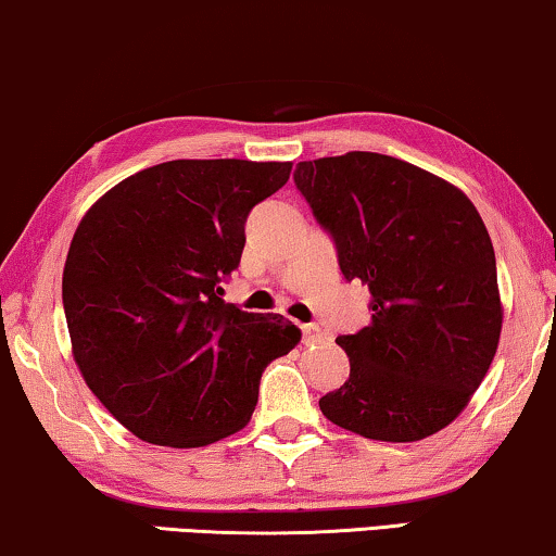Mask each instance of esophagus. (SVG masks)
I'll return each instance as SVG.
<instances>
[{"label":"esophagus","mask_w":556,"mask_h":556,"mask_svg":"<svg viewBox=\"0 0 556 556\" xmlns=\"http://www.w3.org/2000/svg\"><path fill=\"white\" fill-rule=\"evenodd\" d=\"M302 338L307 345H312V342L323 340V330H319V325H302Z\"/></svg>","instance_id":"esophagus-1"}]
</instances>
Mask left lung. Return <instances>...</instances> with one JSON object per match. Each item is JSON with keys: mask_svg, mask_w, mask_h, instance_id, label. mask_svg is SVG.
<instances>
[{"mask_svg": "<svg viewBox=\"0 0 556 556\" xmlns=\"http://www.w3.org/2000/svg\"><path fill=\"white\" fill-rule=\"evenodd\" d=\"M294 186L330 231L342 275L372 296L370 325L338 338L350 378L319 410L372 441L438 433L486 378L502 334L479 211L443 178L367 151L296 163Z\"/></svg>", "mask_w": 556, "mask_h": 556, "instance_id": "left-lung-1", "label": "left lung"}]
</instances>
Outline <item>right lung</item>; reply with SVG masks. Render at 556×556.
I'll use <instances>...</instances> for the list:
<instances>
[{
    "label": "right lung",
    "instance_id": "1",
    "mask_svg": "<svg viewBox=\"0 0 556 556\" xmlns=\"http://www.w3.org/2000/svg\"><path fill=\"white\" fill-rule=\"evenodd\" d=\"M292 163L168 161L100 197L62 271L73 357L85 382L140 441L199 448L241 431L271 359L302 332L281 315L222 300L249 211Z\"/></svg>",
    "mask_w": 556,
    "mask_h": 556
}]
</instances>
